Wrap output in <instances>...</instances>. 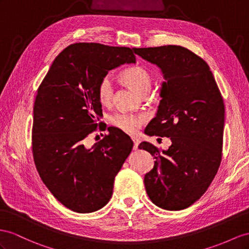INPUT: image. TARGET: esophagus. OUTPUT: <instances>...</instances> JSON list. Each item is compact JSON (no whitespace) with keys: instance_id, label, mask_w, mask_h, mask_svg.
I'll list each match as a JSON object with an SVG mask.
<instances>
[{"instance_id":"34e87169","label":"esophagus","mask_w":249,"mask_h":249,"mask_svg":"<svg viewBox=\"0 0 249 249\" xmlns=\"http://www.w3.org/2000/svg\"><path fill=\"white\" fill-rule=\"evenodd\" d=\"M131 140L133 142V149H137L139 144H140V140L137 137H131Z\"/></svg>"}]
</instances>
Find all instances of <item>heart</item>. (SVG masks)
Listing matches in <instances>:
<instances>
[{
  "mask_svg": "<svg viewBox=\"0 0 249 249\" xmlns=\"http://www.w3.org/2000/svg\"><path fill=\"white\" fill-rule=\"evenodd\" d=\"M120 79L138 93L146 95L151 89L154 83V76L149 69L141 65H133L124 69L120 73ZM113 88L110 79L108 76L102 79L97 87L98 99L103 105L109 104L112 99ZM145 117L141 114H130L119 112L112 116L110 122L117 128L127 133H133L145 122Z\"/></svg>",
  "mask_w": 249,
  "mask_h": 249,
  "instance_id": "obj_1",
  "label": "heart"
}]
</instances>
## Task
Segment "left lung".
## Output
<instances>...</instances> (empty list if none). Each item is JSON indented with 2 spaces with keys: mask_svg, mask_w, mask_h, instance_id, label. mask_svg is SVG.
I'll return each mask as SVG.
<instances>
[{
  "mask_svg": "<svg viewBox=\"0 0 249 249\" xmlns=\"http://www.w3.org/2000/svg\"><path fill=\"white\" fill-rule=\"evenodd\" d=\"M133 52L160 67L166 79L158 113L145 133L170 138L171 145L162 150L147 142L140 144L156 160L144 177L146 193L163 209L187 208L204 195L220 167L225 110L222 94L207 63L185 47Z\"/></svg>",
  "mask_w": 249,
  "mask_h": 249,
  "instance_id": "left-lung-1",
  "label": "left lung"
}]
</instances>
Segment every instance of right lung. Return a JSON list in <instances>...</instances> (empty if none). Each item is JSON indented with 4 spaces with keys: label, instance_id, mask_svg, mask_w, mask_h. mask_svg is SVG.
I'll use <instances>...</instances> for the list:
<instances>
[{
    "label": "right lung",
    "instance_id": "1",
    "mask_svg": "<svg viewBox=\"0 0 249 249\" xmlns=\"http://www.w3.org/2000/svg\"><path fill=\"white\" fill-rule=\"evenodd\" d=\"M135 62L128 47L71 44L56 56L37 88L34 161L50 193L75 213H93L106 205L114 178L132 149L130 138L113 127L91 148L85 147V140L103 116L97 94L100 81L109 70Z\"/></svg>",
    "mask_w": 249,
    "mask_h": 249
}]
</instances>
